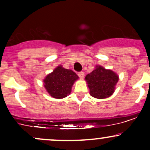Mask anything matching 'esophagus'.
Returning <instances> with one entry per match:
<instances>
[{
  "label": "esophagus",
  "instance_id": "1",
  "mask_svg": "<svg viewBox=\"0 0 150 150\" xmlns=\"http://www.w3.org/2000/svg\"><path fill=\"white\" fill-rule=\"evenodd\" d=\"M78 76L80 77V78L83 79L84 77H85V73L84 72H80V73H78Z\"/></svg>",
  "mask_w": 150,
  "mask_h": 150
}]
</instances>
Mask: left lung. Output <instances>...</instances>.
Returning a JSON list of instances; mask_svg holds the SVG:
<instances>
[{"label":"left lung","mask_w":150,"mask_h":150,"mask_svg":"<svg viewBox=\"0 0 150 150\" xmlns=\"http://www.w3.org/2000/svg\"><path fill=\"white\" fill-rule=\"evenodd\" d=\"M119 77L113 70L106 69L101 65H96L85 77V80L92 97L96 99H106L114 92Z\"/></svg>","instance_id":"obj_1"}]
</instances>
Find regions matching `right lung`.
Returning <instances> with one entry per match:
<instances>
[{
	"instance_id": "1",
	"label": "right lung",
	"mask_w": 150,
	"mask_h": 150,
	"mask_svg": "<svg viewBox=\"0 0 150 150\" xmlns=\"http://www.w3.org/2000/svg\"><path fill=\"white\" fill-rule=\"evenodd\" d=\"M78 79L75 72L65 69L61 65L48 74L43 82L46 92L51 97L63 99L71 93L74 82Z\"/></svg>"
}]
</instances>
